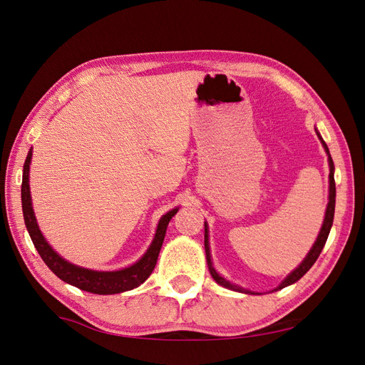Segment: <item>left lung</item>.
Here are the masks:
<instances>
[{
	"label": "left lung",
	"mask_w": 365,
	"mask_h": 365,
	"mask_svg": "<svg viewBox=\"0 0 365 365\" xmlns=\"http://www.w3.org/2000/svg\"><path fill=\"white\" fill-rule=\"evenodd\" d=\"M317 135L318 138L322 140L323 146L329 155V168H330V173H329V202H327V208H326V216H324V222H323V227L322 230H319V235L315 240L314 247L311 248V251L307 252V256L304 257V260L298 264V268H295L288 277H286L277 289H283L286 288V286H289L292 283H295L297 280H300L303 275L312 268V264L317 262L319 252L323 251L324 245H326V240H327V236L330 233V228H332V224H334V215H335V196H336V190H335V178H334V170H335V165H334V161H332V157H330L329 153V149H327V145L324 143V140L322 138V135L318 134L317 130ZM205 225V235H204V247H205V256H207V264H208V269H210V274H212V277L216 280V283H219L220 286H224V288H228L231 291H237V292H245V294H254L251 291H247L244 288H240V286H236V284H231L230 282H227L224 277H220V275L216 272V269L213 268V263H212V256H210V244H208V230H207V224Z\"/></svg>",
	"instance_id": "8db88e82"
}]
</instances>
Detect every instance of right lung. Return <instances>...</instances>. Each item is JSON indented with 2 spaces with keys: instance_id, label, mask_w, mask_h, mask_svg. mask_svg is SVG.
Returning <instances> with one entry per match:
<instances>
[{
  "instance_id": "1",
  "label": "right lung",
  "mask_w": 365,
  "mask_h": 365,
  "mask_svg": "<svg viewBox=\"0 0 365 365\" xmlns=\"http://www.w3.org/2000/svg\"><path fill=\"white\" fill-rule=\"evenodd\" d=\"M30 161H31V149L29 150V155L24 163L23 185H21V201H23L24 222H26L29 235L31 237L33 245H35L39 256L42 257L43 262H46L47 267L56 274L61 280L67 282L82 291L101 294V295L130 291L145 282L152 274L153 268H155L158 254L164 242L165 230H168L170 219L176 215V212H178V208L170 210L169 213H165L160 219L157 233L152 240L150 247L145 252V256H143L137 263L132 264V267L120 269V271H93V269L76 267V264L62 259L59 254L47 244V240L43 239L41 230L38 227L35 213H33L30 185H29Z\"/></svg>"
}]
</instances>
